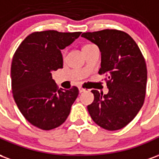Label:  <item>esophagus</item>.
<instances>
[{"mask_svg":"<svg viewBox=\"0 0 159 159\" xmlns=\"http://www.w3.org/2000/svg\"><path fill=\"white\" fill-rule=\"evenodd\" d=\"M78 89H79V93H83V92H84L85 91V89H83V87L82 86H79L78 87Z\"/></svg>","mask_w":159,"mask_h":159,"instance_id":"obj_1","label":"esophagus"}]
</instances>
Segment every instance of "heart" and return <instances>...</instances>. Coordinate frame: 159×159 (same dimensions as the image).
Segmentation results:
<instances>
[{
    "label": "heart",
    "mask_w": 159,
    "mask_h": 159,
    "mask_svg": "<svg viewBox=\"0 0 159 159\" xmlns=\"http://www.w3.org/2000/svg\"><path fill=\"white\" fill-rule=\"evenodd\" d=\"M90 46H92V45H90V44H88V45L84 46L83 48H88V47H90ZM65 56H66V52H63V57H64V58H65Z\"/></svg>",
    "instance_id": "obj_1"
}]
</instances>
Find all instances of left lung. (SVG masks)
<instances>
[{
  "label": "left lung",
  "instance_id": "8db88e82",
  "mask_svg": "<svg viewBox=\"0 0 159 159\" xmlns=\"http://www.w3.org/2000/svg\"><path fill=\"white\" fill-rule=\"evenodd\" d=\"M101 52L99 73L107 76L108 93L92 90L93 103L88 111L94 123L107 130L123 129L142 107L147 89V70L139 47L127 33L103 30L83 33Z\"/></svg>",
  "mask_w": 159,
  "mask_h": 159
}]
</instances>
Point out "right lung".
Segmentation results:
<instances>
[{
    "label": "right lung",
    "instance_id": "add662e5",
    "mask_svg": "<svg viewBox=\"0 0 159 159\" xmlns=\"http://www.w3.org/2000/svg\"><path fill=\"white\" fill-rule=\"evenodd\" d=\"M80 35L56 30L34 32L23 41L13 55V98L25 119L41 129H52L65 123L79 93L76 87L58 89L52 71L63 67L61 49Z\"/></svg>",
    "mask_w": 159,
    "mask_h": 159
}]
</instances>
